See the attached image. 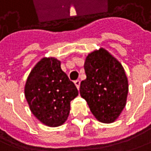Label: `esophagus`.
I'll return each mask as SVG.
<instances>
[{
  "mask_svg": "<svg viewBox=\"0 0 151 151\" xmlns=\"http://www.w3.org/2000/svg\"><path fill=\"white\" fill-rule=\"evenodd\" d=\"M74 83H75L77 88L79 90V87H80V81H79V80H76L75 82H74Z\"/></svg>",
  "mask_w": 151,
  "mask_h": 151,
  "instance_id": "obj_1",
  "label": "esophagus"
}]
</instances>
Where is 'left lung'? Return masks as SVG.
Listing matches in <instances>:
<instances>
[{
	"mask_svg": "<svg viewBox=\"0 0 151 151\" xmlns=\"http://www.w3.org/2000/svg\"><path fill=\"white\" fill-rule=\"evenodd\" d=\"M86 78L81 82L80 95L95 118L104 123H114L126 105L128 82L123 65L104 48L86 56Z\"/></svg>",
	"mask_w": 151,
	"mask_h": 151,
	"instance_id": "obj_1",
	"label": "left lung"
}]
</instances>
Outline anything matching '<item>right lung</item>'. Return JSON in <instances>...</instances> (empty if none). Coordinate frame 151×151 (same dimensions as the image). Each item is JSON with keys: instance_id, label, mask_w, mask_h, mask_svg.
Instances as JSON below:
<instances>
[{"instance_id": "add662e5", "label": "right lung", "mask_w": 151, "mask_h": 151, "mask_svg": "<svg viewBox=\"0 0 151 151\" xmlns=\"http://www.w3.org/2000/svg\"><path fill=\"white\" fill-rule=\"evenodd\" d=\"M60 65L55 58H42L32 69L24 87L31 112L49 127L65 123L70 111V101L78 95Z\"/></svg>"}]
</instances>
